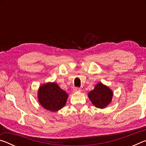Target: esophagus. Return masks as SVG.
Instances as JSON below:
<instances>
[{
  "label": "esophagus",
  "mask_w": 146,
  "mask_h": 146,
  "mask_svg": "<svg viewBox=\"0 0 146 146\" xmlns=\"http://www.w3.org/2000/svg\"><path fill=\"white\" fill-rule=\"evenodd\" d=\"M74 91H75V92H78V91H80V90H81V89L80 88H74Z\"/></svg>",
  "instance_id": "obj_1"
}]
</instances>
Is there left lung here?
<instances>
[{
  "label": "left lung",
  "instance_id": "left-lung-1",
  "mask_svg": "<svg viewBox=\"0 0 146 146\" xmlns=\"http://www.w3.org/2000/svg\"><path fill=\"white\" fill-rule=\"evenodd\" d=\"M88 97L95 107L102 109L111 102L113 92L107 86L102 83H98L95 89L89 93Z\"/></svg>",
  "mask_w": 146,
  "mask_h": 146
}]
</instances>
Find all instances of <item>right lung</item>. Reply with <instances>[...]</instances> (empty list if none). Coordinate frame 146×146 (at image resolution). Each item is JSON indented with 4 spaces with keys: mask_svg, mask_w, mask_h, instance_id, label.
Masks as SVG:
<instances>
[{
    "mask_svg": "<svg viewBox=\"0 0 146 146\" xmlns=\"http://www.w3.org/2000/svg\"><path fill=\"white\" fill-rule=\"evenodd\" d=\"M68 97V94L55 82L42 85L38 91V100L42 106L53 112L65 106Z\"/></svg>",
    "mask_w": 146,
    "mask_h": 146,
    "instance_id": "obj_1",
    "label": "right lung"
}]
</instances>
